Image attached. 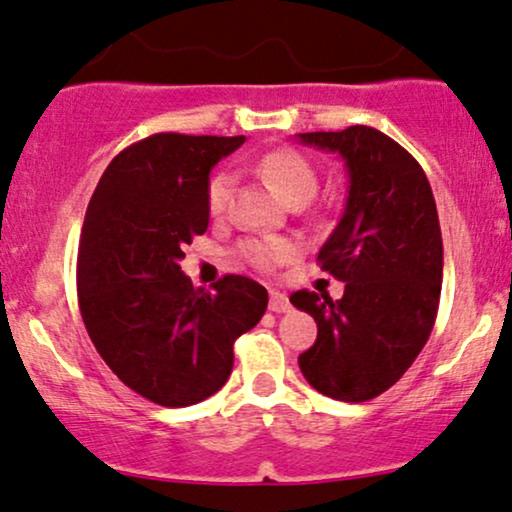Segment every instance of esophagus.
Wrapping results in <instances>:
<instances>
[{
	"label": "esophagus",
	"instance_id": "1",
	"mask_svg": "<svg viewBox=\"0 0 512 512\" xmlns=\"http://www.w3.org/2000/svg\"><path fill=\"white\" fill-rule=\"evenodd\" d=\"M268 307H271V312H287V309H290V300H287V295L285 292H280V290H271V304H268Z\"/></svg>",
	"mask_w": 512,
	"mask_h": 512
}]
</instances>
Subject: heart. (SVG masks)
I'll return each mask as SVG.
<instances>
[{
    "label": "heart",
    "instance_id": "1",
    "mask_svg": "<svg viewBox=\"0 0 512 512\" xmlns=\"http://www.w3.org/2000/svg\"><path fill=\"white\" fill-rule=\"evenodd\" d=\"M256 171L273 186L280 198L292 203L297 198H312L317 191V171L309 164V159L297 149H273L263 154L256 162ZM234 179L229 171H217L208 183V210L212 217L225 215L232 200ZM237 254L244 258L249 266L258 271H273L280 263L295 254V244L283 237H251L237 246Z\"/></svg>",
    "mask_w": 512,
    "mask_h": 512
}]
</instances>
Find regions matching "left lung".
<instances>
[{"label": "left lung", "mask_w": 512, "mask_h": 512, "mask_svg": "<svg viewBox=\"0 0 512 512\" xmlns=\"http://www.w3.org/2000/svg\"><path fill=\"white\" fill-rule=\"evenodd\" d=\"M338 152L348 169L341 222L321 246V271L346 283L341 300L297 290L290 302L317 321V341L300 355L304 380L338 401H367L401 380L438 317L442 237L421 164L367 125L302 132Z\"/></svg>", "instance_id": "left-lung-1"}]
</instances>
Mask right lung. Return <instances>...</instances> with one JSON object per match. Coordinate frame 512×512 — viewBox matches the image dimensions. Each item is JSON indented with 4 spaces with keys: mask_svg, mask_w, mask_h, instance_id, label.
<instances>
[{
    "mask_svg": "<svg viewBox=\"0 0 512 512\" xmlns=\"http://www.w3.org/2000/svg\"><path fill=\"white\" fill-rule=\"evenodd\" d=\"M244 140L149 135L106 166L86 208L77 258L84 326L118 380L159 406L181 409L222 389L234 341L268 307L266 287L244 275L208 292L181 271L183 246L210 222V169Z\"/></svg>",
    "mask_w": 512,
    "mask_h": 512,
    "instance_id": "1",
    "label": "right lung"
}]
</instances>
